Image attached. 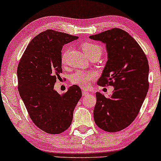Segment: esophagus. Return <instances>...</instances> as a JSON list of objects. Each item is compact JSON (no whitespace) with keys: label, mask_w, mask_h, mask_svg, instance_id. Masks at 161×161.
Here are the masks:
<instances>
[{"label":"esophagus","mask_w":161,"mask_h":161,"mask_svg":"<svg viewBox=\"0 0 161 161\" xmlns=\"http://www.w3.org/2000/svg\"><path fill=\"white\" fill-rule=\"evenodd\" d=\"M88 92H87V91H86V90L85 89H82V95L83 96H86V95H88Z\"/></svg>","instance_id":"obj_1"}]
</instances>
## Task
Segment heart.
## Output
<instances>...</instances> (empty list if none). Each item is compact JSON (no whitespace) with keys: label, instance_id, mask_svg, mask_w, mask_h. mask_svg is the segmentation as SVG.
<instances>
[{"label":"heart","instance_id":"1","mask_svg":"<svg viewBox=\"0 0 161 161\" xmlns=\"http://www.w3.org/2000/svg\"><path fill=\"white\" fill-rule=\"evenodd\" d=\"M82 48L83 52L88 57L96 56L100 58L102 53V49L101 46L94 42H85L82 45ZM66 54H67V50L64 51L62 54V63L64 64H66ZM95 76L96 74L93 72H85L78 70L71 75L70 80L73 84L82 87V88H87L89 86L90 83L95 78Z\"/></svg>","mask_w":161,"mask_h":161}]
</instances>
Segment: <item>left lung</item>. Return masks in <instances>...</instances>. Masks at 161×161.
I'll return each instance as SVG.
<instances>
[{
    "label": "left lung",
    "instance_id": "8db88e82",
    "mask_svg": "<svg viewBox=\"0 0 161 161\" xmlns=\"http://www.w3.org/2000/svg\"><path fill=\"white\" fill-rule=\"evenodd\" d=\"M89 38L105 44L108 53L97 84L114 88L109 97L96 93L94 119L103 130L118 132L133 122L145 101L149 87L148 62L137 42L123 29L114 28Z\"/></svg>",
    "mask_w": 161,
    "mask_h": 161
}]
</instances>
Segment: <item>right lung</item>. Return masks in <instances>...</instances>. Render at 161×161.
I'll return each mask as SVG.
<instances>
[{"instance_id":"obj_1","label":"right lung","mask_w":161,"mask_h":161,"mask_svg":"<svg viewBox=\"0 0 161 161\" xmlns=\"http://www.w3.org/2000/svg\"><path fill=\"white\" fill-rule=\"evenodd\" d=\"M78 36L48 29L27 46L17 68L19 95L33 123L44 132L60 134L67 129L82 97L76 85L59 94L53 87L62 73L63 46Z\"/></svg>"}]
</instances>
